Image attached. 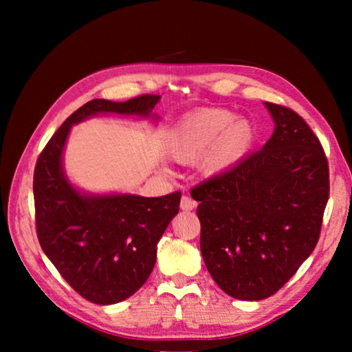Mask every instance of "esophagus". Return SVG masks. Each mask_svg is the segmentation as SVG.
I'll use <instances>...</instances> for the list:
<instances>
[{
  "label": "esophagus",
  "instance_id": "1",
  "mask_svg": "<svg viewBox=\"0 0 352 352\" xmlns=\"http://www.w3.org/2000/svg\"><path fill=\"white\" fill-rule=\"evenodd\" d=\"M195 205H197V204H195V201L190 197H188V195H183V197H182V201H180L182 211H192Z\"/></svg>",
  "mask_w": 352,
  "mask_h": 352
}]
</instances>
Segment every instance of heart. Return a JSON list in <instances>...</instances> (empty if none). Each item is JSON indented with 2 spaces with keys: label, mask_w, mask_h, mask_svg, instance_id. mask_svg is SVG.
<instances>
[{
  "label": "heart",
  "mask_w": 352,
  "mask_h": 352,
  "mask_svg": "<svg viewBox=\"0 0 352 352\" xmlns=\"http://www.w3.org/2000/svg\"><path fill=\"white\" fill-rule=\"evenodd\" d=\"M254 141V129L247 119L225 109H201L190 113L172 135L169 153L182 164L201 159L208 175H220L239 164Z\"/></svg>",
  "instance_id": "heart-1"
}]
</instances>
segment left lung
Here are the masks:
<instances>
[{
	"label": "left lung",
	"mask_w": 352,
	"mask_h": 352,
	"mask_svg": "<svg viewBox=\"0 0 352 352\" xmlns=\"http://www.w3.org/2000/svg\"><path fill=\"white\" fill-rule=\"evenodd\" d=\"M270 140L233 169L190 190L200 250L214 281L243 301L272 296L317 245L329 199V168L300 115L265 102Z\"/></svg>",
	"instance_id": "left-lung-1"
}]
</instances>
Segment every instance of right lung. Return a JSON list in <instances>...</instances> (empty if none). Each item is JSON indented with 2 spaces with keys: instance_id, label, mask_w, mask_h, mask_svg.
<instances>
[{
  "instance_id": "add662e5",
  "label": "right lung",
  "mask_w": 352,
  "mask_h": 352,
  "mask_svg": "<svg viewBox=\"0 0 352 352\" xmlns=\"http://www.w3.org/2000/svg\"><path fill=\"white\" fill-rule=\"evenodd\" d=\"M158 100L155 94L126 102L90 100L52 135L35 164V225L41 250L65 281L96 305L127 300L147 281L157 243L180 210L182 192L163 197L85 192L63 169L65 146L71 127L98 115L158 121L152 113Z\"/></svg>"
}]
</instances>
